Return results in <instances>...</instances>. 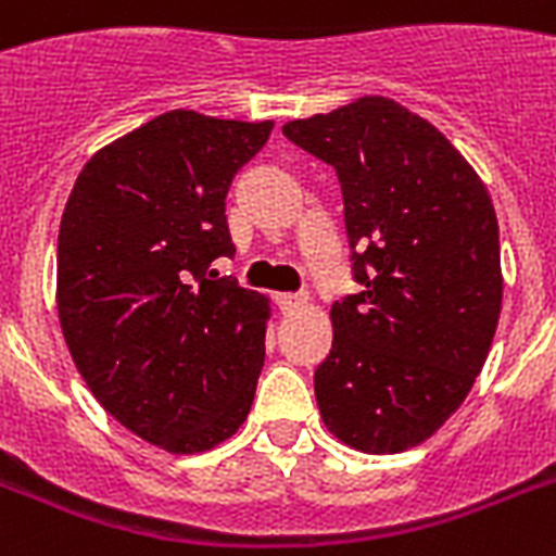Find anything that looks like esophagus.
<instances>
[{
    "label": "esophagus",
    "instance_id": "34e87169",
    "mask_svg": "<svg viewBox=\"0 0 556 556\" xmlns=\"http://www.w3.org/2000/svg\"><path fill=\"white\" fill-rule=\"evenodd\" d=\"M305 300H308V296H305L303 291H296V294H294V291H282V294H277L279 312H286V314L296 312V308H303Z\"/></svg>",
    "mask_w": 556,
    "mask_h": 556
}]
</instances>
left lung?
I'll use <instances>...</instances> for the list:
<instances>
[{"label": "left lung", "mask_w": 556, "mask_h": 556, "mask_svg": "<svg viewBox=\"0 0 556 556\" xmlns=\"http://www.w3.org/2000/svg\"><path fill=\"white\" fill-rule=\"evenodd\" d=\"M282 135L334 167L352 277L314 371L326 427L349 447L397 453L465 401L502 308L496 210L453 143L395 100L361 98Z\"/></svg>", "instance_id": "left-lung-1"}]
</instances>
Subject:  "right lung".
Here are the masks:
<instances>
[{
    "label": "right lung",
    "instance_id": "1",
    "mask_svg": "<svg viewBox=\"0 0 556 556\" xmlns=\"http://www.w3.org/2000/svg\"><path fill=\"white\" fill-rule=\"evenodd\" d=\"M274 124L167 112L83 167L56 236V308L83 380L126 430L201 453L248 418L268 300L218 277L236 173Z\"/></svg>",
    "mask_w": 556,
    "mask_h": 556
}]
</instances>
